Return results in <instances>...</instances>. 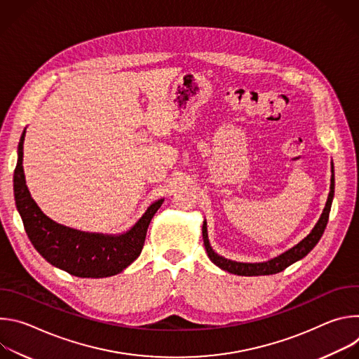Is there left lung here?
<instances>
[{"label":"left lung","instance_id":"left-lung-1","mask_svg":"<svg viewBox=\"0 0 359 359\" xmlns=\"http://www.w3.org/2000/svg\"><path fill=\"white\" fill-rule=\"evenodd\" d=\"M331 186H330V194L325 203V208L317 222V224L314 226V229L310 231V234H306V237H304L298 244H295L294 247L288 248L287 251L281 252L277 257L269 260V262H263V263H240V262H233L229 259H224L223 255L217 254L209 241V234H208V223L206 220L203 222V227H201V233H203V243L204 247H206V252L209 255V259L212 260V263H215L217 267H220L222 270L231 273V274H237V276H270V274H277L281 273L283 270H285L288 266L294 264L295 262L304 259L306 254H309L320 241V238L324 234V230L327 227L328 223V217H330V212H331V204H332V198H334V189H335V177H334V163L331 162Z\"/></svg>","mask_w":359,"mask_h":359}]
</instances>
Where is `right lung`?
<instances>
[{"instance_id":"1","label":"right lung","mask_w":359,"mask_h":359,"mask_svg":"<svg viewBox=\"0 0 359 359\" xmlns=\"http://www.w3.org/2000/svg\"><path fill=\"white\" fill-rule=\"evenodd\" d=\"M24 137L25 130L18 144L14 196L35 250L49 264L82 278H104L123 271L140 255L147 227L165 198L153 201L142 217L121 234L89 233L60 224L42 213L27 187L22 168Z\"/></svg>"}]
</instances>
